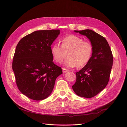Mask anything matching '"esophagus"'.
<instances>
[{
    "instance_id": "esophagus-1",
    "label": "esophagus",
    "mask_w": 127,
    "mask_h": 127,
    "mask_svg": "<svg viewBox=\"0 0 127 127\" xmlns=\"http://www.w3.org/2000/svg\"><path fill=\"white\" fill-rule=\"evenodd\" d=\"M62 69H63V73H66V72H67V71H69L68 69H67L66 68H63Z\"/></svg>"
}]
</instances>
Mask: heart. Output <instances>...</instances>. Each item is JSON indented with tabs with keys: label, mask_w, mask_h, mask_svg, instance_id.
I'll return each instance as SVG.
<instances>
[{
	"label": "heart",
	"mask_w": 127,
	"mask_h": 127,
	"mask_svg": "<svg viewBox=\"0 0 127 127\" xmlns=\"http://www.w3.org/2000/svg\"><path fill=\"white\" fill-rule=\"evenodd\" d=\"M61 46L54 43L51 48V53L54 59L58 63H61L67 57L64 63L66 67H82L90 61L93 53V46L83 38L75 35L64 37L61 39Z\"/></svg>",
	"instance_id": "b5f03b06"
}]
</instances>
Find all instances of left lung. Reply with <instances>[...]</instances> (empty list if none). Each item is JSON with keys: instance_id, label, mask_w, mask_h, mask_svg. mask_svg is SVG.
I'll use <instances>...</instances> for the list:
<instances>
[{"instance_id": "left-lung-1", "label": "left lung", "mask_w": 127, "mask_h": 127, "mask_svg": "<svg viewBox=\"0 0 127 127\" xmlns=\"http://www.w3.org/2000/svg\"><path fill=\"white\" fill-rule=\"evenodd\" d=\"M75 32L89 38L93 49L89 62L76 73V80L72 88L77 95L91 98L108 84L113 66V54L106 39L100 34L90 30Z\"/></svg>"}]
</instances>
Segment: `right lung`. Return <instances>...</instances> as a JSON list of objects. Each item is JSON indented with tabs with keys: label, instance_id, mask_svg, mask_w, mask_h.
<instances>
[{
	"label": "right lung",
	"instance_id": "1",
	"mask_svg": "<svg viewBox=\"0 0 127 127\" xmlns=\"http://www.w3.org/2000/svg\"><path fill=\"white\" fill-rule=\"evenodd\" d=\"M60 30H41L23 37L16 47L12 69L21 92L36 101L42 100L51 93L61 67L55 64L51 45Z\"/></svg>",
	"mask_w": 127,
	"mask_h": 127
}]
</instances>
